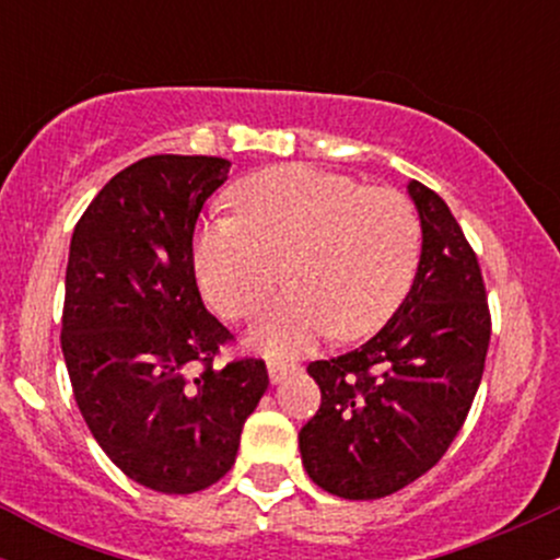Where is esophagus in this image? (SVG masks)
<instances>
[{
	"mask_svg": "<svg viewBox=\"0 0 560 560\" xmlns=\"http://www.w3.org/2000/svg\"><path fill=\"white\" fill-rule=\"evenodd\" d=\"M294 363H279V361H268V378L271 384H281L287 378V374H292Z\"/></svg>",
	"mask_w": 560,
	"mask_h": 560,
	"instance_id": "34e87169",
	"label": "esophagus"
}]
</instances>
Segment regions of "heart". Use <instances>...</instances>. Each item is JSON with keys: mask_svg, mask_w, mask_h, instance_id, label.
Listing matches in <instances>:
<instances>
[{"mask_svg": "<svg viewBox=\"0 0 560 560\" xmlns=\"http://www.w3.org/2000/svg\"><path fill=\"white\" fill-rule=\"evenodd\" d=\"M234 205L236 215L197 231V281L223 318L244 320L260 311L284 268L292 287L253 331V345L271 355H294L331 331L369 337L413 284L421 221L402 191L281 165L247 178Z\"/></svg>", "mask_w": 560, "mask_h": 560, "instance_id": "obj_1", "label": "heart"}]
</instances>
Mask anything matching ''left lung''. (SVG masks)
I'll list each match as a JSON object with an SVG mask.
<instances>
[{"instance_id": "obj_1", "label": "left lung", "mask_w": 560, "mask_h": 560, "mask_svg": "<svg viewBox=\"0 0 560 560\" xmlns=\"http://www.w3.org/2000/svg\"><path fill=\"white\" fill-rule=\"evenodd\" d=\"M421 260L402 305L369 342L307 365L320 408L300 455L320 490L376 500L427 474L464 427L490 347V307L471 244L436 191L408 184Z\"/></svg>"}]
</instances>
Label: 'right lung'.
I'll return each mask as SVG.
<instances>
[{
    "instance_id": "obj_1",
    "label": "right lung",
    "mask_w": 560,
    "mask_h": 560,
    "mask_svg": "<svg viewBox=\"0 0 560 560\" xmlns=\"http://www.w3.org/2000/svg\"><path fill=\"white\" fill-rule=\"evenodd\" d=\"M229 168L205 155L139 160L102 186L70 240L60 342L75 402L107 458L165 494L205 490L234 466L268 389L258 358L213 365L234 337L195 279L199 210Z\"/></svg>"
}]
</instances>
